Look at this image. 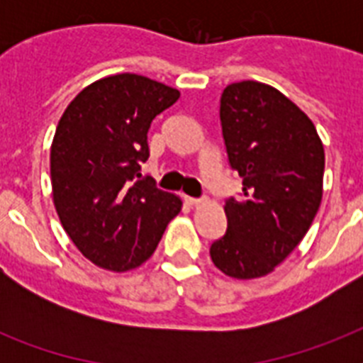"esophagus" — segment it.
<instances>
[{
	"label": "esophagus",
	"instance_id": "34e87169",
	"mask_svg": "<svg viewBox=\"0 0 363 363\" xmlns=\"http://www.w3.org/2000/svg\"><path fill=\"white\" fill-rule=\"evenodd\" d=\"M184 199H186V203L190 205H199L203 199H199V198H190V196H184Z\"/></svg>",
	"mask_w": 363,
	"mask_h": 363
}]
</instances>
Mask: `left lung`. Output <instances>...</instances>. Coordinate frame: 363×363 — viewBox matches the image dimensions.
I'll return each mask as SVG.
<instances>
[{"instance_id":"1","label":"left lung","mask_w":363,"mask_h":363,"mask_svg":"<svg viewBox=\"0 0 363 363\" xmlns=\"http://www.w3.org/2000/svg\"><path fill=\"white\" fill-rule=\"evenodd\" d=\"M220 124L242 192L226 199V235L211 245V259L232 279H258L309 232L322 201L324 147L309 116L264 82L224 88Z\"/></svg>"}]
</instances>
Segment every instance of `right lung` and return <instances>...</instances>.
Masks as SVG:
<instances>
[{
  "instance_id": "add662e5",
  "label": "right lung",
  "mask_w": 363,
  "mask_h": 363,
  "mask_svg": "<svg viewBox=\"0 0 363 363\" xmlns=\"http://www.w3.org/2000/svg\"><path fill=\"white\" fill-rule=\"evenodd\" d=\"M181 92L135 73L105 77L79 92L50 147L54 207L65 233L98 267L135 269L179 213V196L143 179L147 133Z\"/></svg>"
}]
</instances>
